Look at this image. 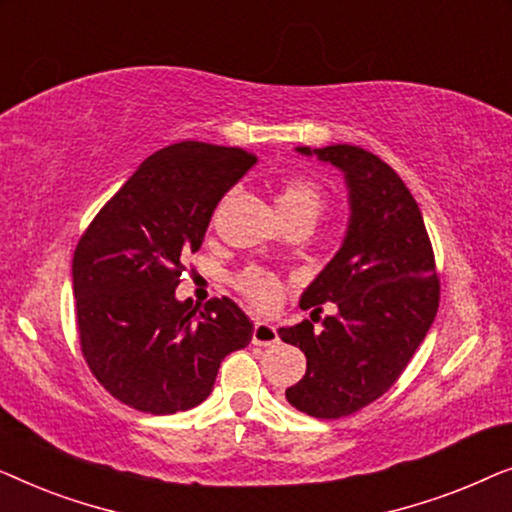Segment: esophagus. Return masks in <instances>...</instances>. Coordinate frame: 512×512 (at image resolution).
Instances as JSON below:
<instances>
[{
	"instance_id": "34e87169",
	"label": "esophagus",
	"mask_w": 512,
	"mask_h": 512,
	"mask_svg": "<svg viewBox=\"0 0 512 512\" xmlns=\"http://www.w3.org/2000/svg\"><path fill=\"white\" fill-rule=\"evenodd\" d=\"M251 342L261 347H272L279 342V333L277 328L268 324V321H256L254 324V333H251Z\"/></svg>"
}]
</instances>
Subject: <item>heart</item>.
Masks as SVG:
<instances>
[{
    "mask_svg": "<svg viewBox=\"0 0 512 512\" xmlns=\"http://www.w3.org/2000/svg\"><path fill=\"white\" fill-rule=\"evenodd\" d=\"M277 202L286 221L296 219V216H312V219H317L321 207H324V193H321V188L312 179L286 177L277 193ZM235 289L251 305H256L258 310H272L284 296V286L279 282V277L275 272L261 268V265H249V268L237 272Z\"/></svg>",
    "mask_w": 512,
    "mask_h": 512,
    "instance_id": "heart-1",
    "label": "heart"
}]
</instances>
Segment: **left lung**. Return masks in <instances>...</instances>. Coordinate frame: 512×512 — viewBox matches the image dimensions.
<instances>
[{
    "label": "left lung",
    "mask_w": 512,
    "mask_h": 512,
    "mask_svg": "<svg viewBox=\"0 0 512 512\" xmlns=\"http://www.w3.org/2000/svg\"><path fill=\"white\" fill-rule=\"evenodd\" d=\"M298 151L345 172L352 216L340 251L300 298L312 320L324 302L339 314L321 329L310 319L279 328L307 356L286 401L310 417L340 419L394 387L436 319L440 277L422 212L382 158L352 144Z\"/></svg>",
    "instance_id": "obj_1"
}]
</instances>
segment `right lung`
<instances>
[{
  "mask_svg": "<svg viewBox=\"0 0 512 512\" xmlns=\"http://www.w3.org/2000/svg\"><path fill=\"white\" fill-rule=\"evenodd\" d=\"M256 163L233 146L179 142L144 160L76 244L72 279L81 354L118 401L151 415L212 394L221 361L254 333L230 298L198 310L174 289L230 186Z\"/></svg>",
  "mask_w": 512,
  "mask_h": 512,
  "instance_id": "right-lung-1",
  "label": "right lung"
}]
</instances>
